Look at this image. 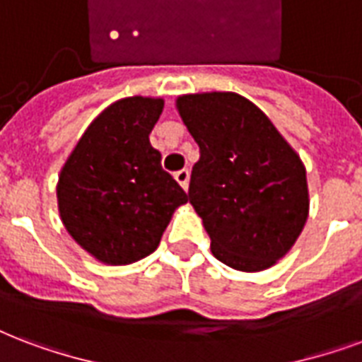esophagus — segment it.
<instances>
[{
	"label": "esophagus",
	"mask_w": 362,
	"mask_h": 362,
	"mask_svg": "<svg viewBox=\"0 0 362 362\" xmlns=\"http://www.w3.org/2000/svg\"><path fill=\"white\" fill-rule=\"evenodd\" d=\"M175 178H176V182H178L182 187H184V189H187V182H189V170L187 169L176 170Z\"/></svg>",
	"instance_id": "1"
}]
</instances>
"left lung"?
I'll list each match as a JSON object with an SVG mask.
<instances>
[{"label": "left lung", "mask_w": 362, "mask_h": 362, "mask_svg": "<svg viewBox=\"0 0 362 362\" xmlns=\"http://www.w3.org/2000/svg\"><path fill=\"white\" fill-rule=\"evenodd\" d=\"M176 106L199 144L187 195L212 255L241 272L273 266L308 220L300 157L260 107L235 93L184 95Z\"/></svg>", "instance_id": "left-lung-1"}]
</instances>
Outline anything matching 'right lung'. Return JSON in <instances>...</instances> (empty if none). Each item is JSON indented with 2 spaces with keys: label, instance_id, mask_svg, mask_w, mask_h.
<instances>
[{
  "label": "right lung",
  "instance_id": "add662e5",
  "mask_svg": "<svg viewBox=\"0 0 362 362\" xmlns=\"http://www.w3.org/2000/svg\"><path fill=\"white\" fill-rule=\"evenodd\" d=\"M161 112V98L117 100L90 123L60 173L57 197L66 230L104 264L151 255L176 206L187 201L150 144Z\"/></svg>",
  "mask_w": 362,
  "mask_h": 362
}]
</instances>
